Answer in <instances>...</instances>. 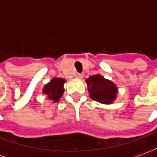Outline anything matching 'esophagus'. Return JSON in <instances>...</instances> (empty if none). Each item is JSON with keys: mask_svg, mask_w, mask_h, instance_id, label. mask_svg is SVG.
Wrapping results in <instances>:
<instances>
[{"mask_svg": "<svg viewBox=\"0 0 157 157\" xmlns=\"http://www.w3.org/2000/svg\"><path fill=\"white\" fill-rule=\"evenodd\" d=\"M75 77L77 79H82L83 77V74H80V73H77L76 75H75Z\"/></svg>", "mask_w": 157, "mask_h": 157, "instance_id": "obj_1", "label": "esophagus"}]
</instances>
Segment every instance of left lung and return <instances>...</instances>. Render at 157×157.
I'll return each mask as SVG.
<instances>
[{
  "instance_id": "8db88e82",
  "label": "left lung",
  "mask_w": 157,
  "mask_h": 157,
  "mask_svg": "<svg viewBox=\"0 0 157 157\" xmlns=\"http://www.w3.org/2000/svg\"><path fill=\"white\" fill-rule=\"evenodd\" d=\"M86 82L89 96L92 100L102 104H112L115 101L118 90L112 81L97 74L89 76Z\"/></svg>"
}]
</instances>
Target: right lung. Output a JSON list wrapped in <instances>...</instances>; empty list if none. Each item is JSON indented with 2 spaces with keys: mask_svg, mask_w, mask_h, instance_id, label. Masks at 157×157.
Segmentation results:
<instances>
[{
  "mask_svg": "<svg viewBox=\"0 0 157 157\" xmlns=\"http://www.w3.org/2000/svg\"><path fill=\"white\" fill-rule=\"evenodd\" d=\"M66 81L63 78L54 77L51 81L48 82L43 87V93L47 95V98L49 101L53 102H57L59 101L64 93V84Z\"/></svg>",
  "mask_w": 157,
  "mask_h": 157,
  "instance_id": "right-lung-1",
  "label": "right lung"
}]
</instances>
